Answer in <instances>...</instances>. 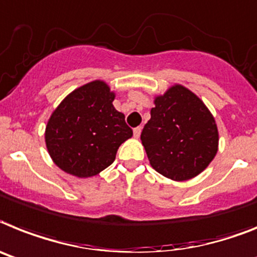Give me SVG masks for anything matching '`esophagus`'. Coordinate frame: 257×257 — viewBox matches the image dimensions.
Returning a JSON list of instances; mask_svg holds the SVG:
<instances>
[{"instance_id": "34e87169", "label": "esophagus", "mask_w": 257, "mask_h": 257, "mask_svg": "<svg viewBox=\"0 0 257 257\" xmlns=\"http://www.w3.org/2000/svg\"><path fill=\"white\" fill-rule=\"evenodd\" d=\"M142 132V126H137V128L133 129V136H135V139H139L140 136H141Z\"/></svg>"}]
</instances>
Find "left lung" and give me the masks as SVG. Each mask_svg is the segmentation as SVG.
<instances>
[{
    "instance_id": "left-lung-1",
    "label": "left lung",
    "mask_w": 257,
    "mask_h": 257,
    "mask_svg": "<svg viewBox=\"0 0 257 257\" xmlns=\"http://www.w3.org/2000/svg\"><path fill=\"white\" fill-rule=\"evenodd\" d=\"M154 104L141 133L153 169L175 182L201 174L218 152V129L212 112L182 85L155 96Z\"/></svg>"
}]
</instances>
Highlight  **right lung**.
<instances>
[{
	"label": "right lung",
	"instance_id": "obj_1",
	"mask_svg": "<svg viewBox=\"0 0 257 257\" xmlns=\"http://www.w3.org/2000/svg\"><path fill=\"white\" fill-rule=\"evenodd\" d=\"M104 81L75 88L52 112L45 145L57 167L77 178H91L115 161L118 146L133 136L124 113L112 102Z\"/></svg>",
	"mask_w": 257,
	"mask_h": 257
}]
</instances>
